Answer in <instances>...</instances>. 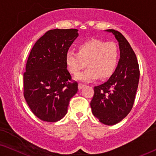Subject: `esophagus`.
<instances>
[{"label":"esophagus","mask_w":156,"mask_h":156,"mask_svg":"<svg viewBox=\"0 0 156 156\" xmlns=\"http://www.w3.org/2000/svg\"><path fill=\"white\" fill-rule=\"evenodd\" d=\"M84 86H85L84 84H82V83H79L78 88H79V89H82Z\"/></svg>","instance_id":"esophagus-1"}]
</instances>
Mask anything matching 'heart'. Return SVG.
<instances>
[{
    "label": "heart",
    "mask_w": 156,
    "mask_h": 156,
    "mask_svg": "<svg viewBox=\"0 0 156 156\" xmlns=\"http://www.w3.org/2000/svg\"><path fill=\"white\" fill-rule=\"evenodd\" d=\"M78 53L68 51L65 62L69 71L76 74L86 67L88 69L78 74L76 80L91 82L100 77L106 80L116 71L119 60V48L115 42L91 39L78 46Z\"/></svg>",
    "instance_id": "obj_1"
}]
</instances>
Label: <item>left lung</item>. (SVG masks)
<instances>
[{
    "label": "left lung",
    "mask_w": 156,
    "mask_h": 156,
    "mask_svg": "<svg viewBox=\"0 0 156 156\" xmlns=\"http://www.w3.org/2000/svg\"><path fill=\"white\" fill-rule=\"evenodd\" d=\"M119 42L120 59L114 74L107 82L94 87L90 106L94 116L105 125L116 124L132 109L137 91L140 71L135 52L122 34L113 29Z\"/></svg>",
    "instance_id": "obj_1"
}]
</instances>
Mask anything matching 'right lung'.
<instances>
[{
  "instance_id": "right-lung-1",
  "label": "right lung",
  "mask_w": 156,
  "mask_h": 156,
  "mask_svg": "<svg viewBox=\"0 0 156 156\" xmlns=\"http://www.w3.org/2000/svg\"><path fill=\"white\" fill-rule=\"evenodd\" d=\"M76 29H54L44 33L30 52L23 74V94L32 112L40 120L56 122L67 112L77 92L65 56L78 37Z\"/></svg>"
}]
</instances>
